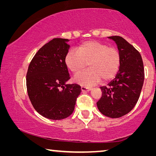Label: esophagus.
<instances>
[{
	"instance_id": "34e87169",
	"label": "esophagus",
	"mask_w": 156,
	"mask_h": 156,
	"mask_svg": "<svg viewBox=\"0 0 156 156\" xmlns=\"http://www.w3.org/2000/svg\"><path fill=\"white\" fill-rule=\"evenodd\" d=\"M91 88L85 87H81V90L83 91H89L91 90Z\"/></svg>"
}]
</instances>
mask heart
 <instances>
[{
	"label": "heart",
	"mask_w": 156,
	"mask_h": 156,
	"mask_svg": "<svg viewBox=\"0 0 156 156\" xmlns=\"http://www.w3.org/2000/svg\"><path fill=\"white\" fill-rule=\"evenodd\" d=\"M65 65L73 75L87 67L89 69L76 76L74 81L82 85L91 86L102 80L107 83L115 77L121 65L118 48L96 41H88L78 47V51L69 50L65 58Z\"/></svg>",
	"instance_id": "1"
}]
</instances>
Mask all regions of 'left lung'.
Segmentation results:
<instances>
[{
	"instance_id": "1",
	"label": "left lung",
	"mask_w": 156,
	"mask_h": 156,
	"mask_svg": "<svg viewBox=\"0 0 156 156\" xmlns=\"http://www.w3.org/2000/svg\"><path fill=\"white\" fill-rule=\"evenodd\" d=\"M118 45L121 65L115 79L100 87L102 97L97 107L102 114L118 118L133 109L139 99L144 80V65L140 52L122 37H109Z\"/></svg>"
}]
</instances>
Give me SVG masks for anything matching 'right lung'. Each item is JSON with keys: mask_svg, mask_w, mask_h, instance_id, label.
Returning <instances> with one entry per match:
<instances>
[{"mask_svg": "<svg viewBox=\"0 0 156 156\" xmlns=\"http://www.w3.org/2000/svg\"><path fill=\"white\" fill-rule=\"evenodd\" d=\"M67 39L54 38L37 51L26 75L30 100L35 110L51 120L69 116L81 92L78 84H66L70 79L65 58L69 45Z\"/></svg>", "mask_w": 156, "mask_h": 156, "instance_id": "right-lung-1", "label": "right lung"}]
</instances>
